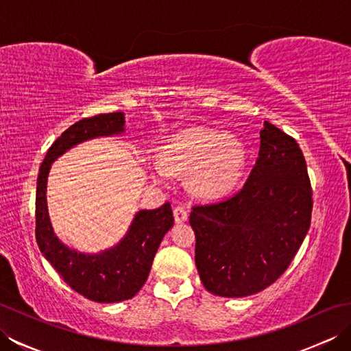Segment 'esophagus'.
I'll list each match as a JSON object with an SVG mask.
<instances>
[{
	"mask_svg": "<svg viewBox=\"0 0 351 351\" xmlns=\"http://www.w3.org/2000/svg\"><path fill=\"white\" fill-rule=\"evenodd\" d=\"M173 214H175V220H176L178 223H182V221H185V220L189 219V210H187V208H185L182 204H178V205L175 206Z\"/></svg>",
	"mask_w": 351,
	"mask_h": 351,
	"instance_id": "34e87169",
	"label": "esophagus"
}]
</instances>
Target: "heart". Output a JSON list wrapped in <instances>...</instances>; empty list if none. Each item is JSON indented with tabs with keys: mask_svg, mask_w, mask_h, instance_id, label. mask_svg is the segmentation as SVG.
<instances>
[{
	"mask_svg": "<svg viewBox=\"0 0 351 351\" xmlns=\"http://www.w3.org/2000/svg\"><path fill=\"white\" fill-rule=\"evenodd\" d=\"M245 151L240 141L225 138L208 128H190L176 134L164 146L162 161H156L154 175L166 181L170 170L193 169L191 185L202 196H220L240 180Z\"/></svg>",
	"mask_w": 351,
	"mask_h": 351,
	"instance_id": "1",
	"label": "heart"
}]
</instances>
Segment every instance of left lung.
<instances>
[{"label":"left lung","instance_id":"left-lung-1","mask_svg":"<svg viewBox=\"0 0 351 351\" xmlns=\"http://www.w3.org/2000/svg\"><path fill=\"white\" fill-rule=\"evenodd\" d=\"M259 136V158L243 189L190 213L197 271L215 295L245 297L271 285L311 226L314 202L299 143L270 122Z\"/></svg>","mask_w":351,"mask_h":351}]
</instances>
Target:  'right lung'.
<instances>
[{"mask_svg": "<svg viewBox=\"0 0 351 351\" xmlns=\"http://www.w3.org/2000/svg\"><path fill=\"white\" fill-rule=\"evenodd\" d=\"M122 113L84 117L71 125L48 149L37 176L36 241L43 256L68 285L98 303H116L132 299L151 271L152 261L164 234L173 226V211L169 202L156 210L137 213L128 235L114 249L101 255H83L66 247L52 232L47 211V176L51 162L81 141L111 136L123 131Z\"/></svg>", "mask_w": 351, "mask_h": 351, "instance_id": "obj_1", "label": "right lung"}]
</instances>
